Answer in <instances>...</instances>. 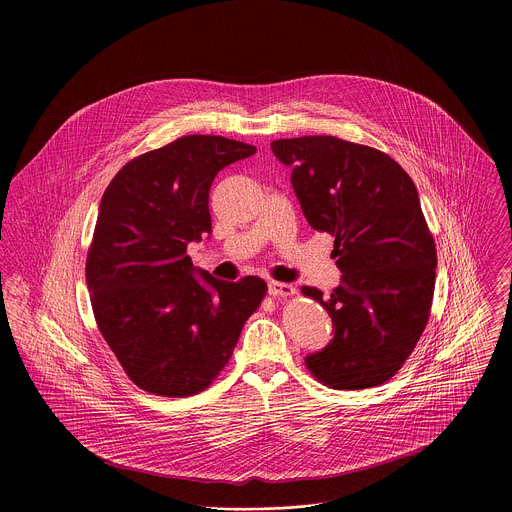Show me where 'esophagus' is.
<instances>
[{
  "instance_id": "esophagus-1",
  "label": "esophagus",
  "mask_w": 512,
  "mask_h": 512,
  "mask_svg": "<svg viewBox=\"0 0 512 512\" xmlns=\"http://www.w3.org/2000/svg\"><path fill=\"white\" fill-rule=\"evenodd\" d=\"M268 290H270L272 297H290L295 293L292 284H282V282H270Z\"/></svg>"
}]
</instances>
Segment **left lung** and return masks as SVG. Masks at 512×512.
Here are the masks:
<instances>
[{
  "instance_id": "obj_1",
  "label": "left lung",
  "mask_w": 512,
  "mask_h": 512,
  "mask_svg": "<svg viewBox=\"0 0 512 512\" xmlns=\"http://www.w3.org/2000/svg\"><path fill=\"white\" fill-rule=\"evenodd\" d=\"M292 167L311 228L335 236L343 282L329 297L303 286L333 319V341L305 359L315 380L363 390L408 361L432 311L438 252L410 175L384 151L333 136L272 142Z\"/></svg>"
}]
</instances>
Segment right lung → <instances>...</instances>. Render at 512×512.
<instances>
[{
    "label": "right lung",
    "instance_id": "add662e5",
    "mask_svg": "<svg viewBox=\"0 0 512 512\" xmlns=\"http://www.w3.org/2000/svg\"><path fill=\"white\" fill-rule=\"evenodd\" d=\"M256 147L183 136L128 161L106 187L86 256L96 325L142 390L185 398L228 365L268 286L256 276L195 278L189 242L211 234L209 191L226 165Z\"/></svg>",
    "mask_w": 512,
    "mask_h": 512
}]
</instances>
